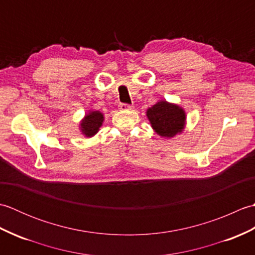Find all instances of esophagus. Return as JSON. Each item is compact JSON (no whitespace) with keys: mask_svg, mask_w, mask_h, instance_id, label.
Listing matches in <instances>:
<instances>
[{"mask_svg":"<svg viewBox=\"0 0 255 255\" xmlns=\"http://www.w3.org/2000/svg\"><path fill=\"white\" fill-rule=\"evenodd\" d=\"M132 105L129 104H119V110L121 111H128V110H132Z\"/></svg>","mask_w":255,"mask_h":255,"instance_id":"34e87169","label":"esophagus"}]
</instances>
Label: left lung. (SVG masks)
Instances as JSON below:
<instances>
[{
  "instance_id": "obj_1",
  "label": "left lung",
  "mask_w": 255,
  "mask_h": 255,
  "mask_svg": "<svg viewBox=\"0 0 255 255\" xmlns=\"http://www.w3.org/2000/svg\"><path fill=\"white\" fill-rule=\"evenodd\" d=\"M147 117L153 130L164 138H172L181 133L186 123L185 111L166 101H160L148 108Z\"/></svg>"
}]
</instances>
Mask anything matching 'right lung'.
Returning <instances> with one entry per match:
<instances>
[{"label": "right lung", "mask_w": 255, "mask_h": 255, "mask_svg": "<svg viewBox=\"0 0 255 255\" xmlns=\"http://www.w3.org/2000/svg\"><path fill=\"white\" fill-rule=\"evenodd\" d=\"M104 122V115L99 111H91L85 115L80 124V129L84 136L93 137L100 130Z\"/></svg>", "instance_id": "1"}]
</instances>
